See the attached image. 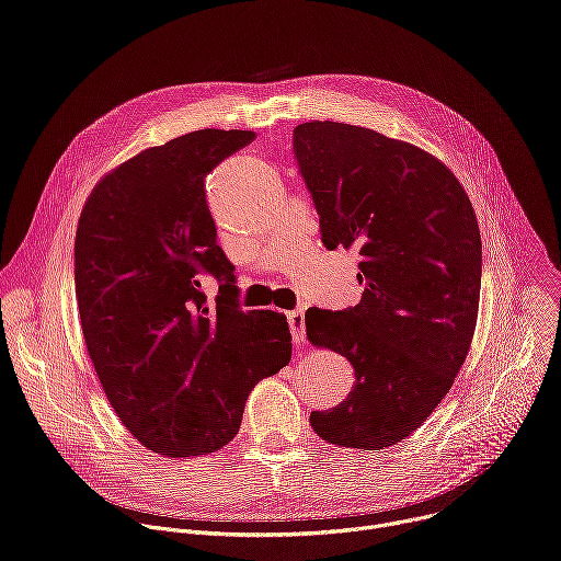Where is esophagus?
Wrapping results in <instances>:
<instances>
[{"label": "esophagus", "mask_w": 561, "mask_h": 561, "mask_svg": "<svg viewBox=\"0 0 561 561\" xmlns=\"http://www.w3.org/2000/svg\"><path fill=\"white\" fill-rule=\"evenodd\" d=\"M288 317V327H290V335H293V342L297 346H301L306 342V324H304V312L301 310H290L286 312Z\"/></svg>", "instance_id": "1"}]
</instances>
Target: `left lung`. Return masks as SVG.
<instances>
[{
    "label": "left lung",
    "instance_id": "1",
    "mask_svg": "<svg viewBox=\"0 0 561 561\" xmlns=\"http://www.w3.org/2000/svg\"><path fill=\"white\" fill-rule=\"evenodd\" d=\"M329 251H357L364 293L346 310H306L314 346L344 355L355 383L312 411L329 444L381 450L439 407L466 362L482 288V237L453 171L424 148L342 122L293 130Z\"/></svg>",
    "mask_w": 561,
    "mask_h": 561
}]
</instances>
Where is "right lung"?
I'll return each instance as SVG.
<instances>
[{"instance_id": "right-lung-1", "label": "right lung", "mask_w": 561, "mask_h": 561, "mask_svg": "<svg viewBox=\"0 0 561 561\" xmlns=\"http://www.w3.org/2000/svg\"><path fill=\"white\" fill-rule=\"evenodd\" d=\"M255 139L204 128L150 146L91 191L75 234L82 333L108 402L148 450L188 459L239 431L249 392L293 353L284 312L242 310L206 175ZM220 282L208 307L198 277Z\"/></svg>"}]
</instances>
